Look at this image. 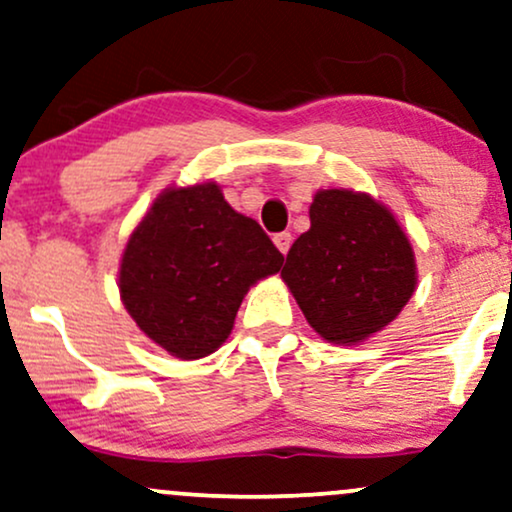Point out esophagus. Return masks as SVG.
Listing matches in <instances>:
<instances>
[{"instance_id":"esophagus-1","label":"esophagus","mask_w":512,"mask_h":512,"mask_svg":"<svg viewBox=\"0 0 512 512\" xmlns=\"http://www.w3.org/2000/svg\"><path fill=\"white\" fill-rule=\"evenodd\" d=\"M274 243H276V248L283 252V255H288L290 243H293V236H290L288 231H281V234H276V236H274Z\"/></svg>"}]
</instances>
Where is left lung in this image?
I'll use <instances>...</instances> for the list:
<instances>
[{"instance_id":"obj_1","label":"left lung","mask_w":512,"mask_h":512,"mask_svg":"<svg viewBox=\"0 0 512 512\" xmlns=\"http://www.w3.org/2000/svg\"><path fill=\"white\" fill-rule=\"evenodd\" d=\"M281 276L304 319L333 345H357L397 319L416 290L413 248L397 219L366 193L326 189Z\"/></svg>"}]
</instances>
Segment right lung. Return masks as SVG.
I'll use <instances>...</instances> for the list:
<instances>
[{
    "instance_id": "obj_1",
    "label": "right lung",
    "mask_w": 512,
    "mask_h": 512,
    "mask_svg": "<svg viewBox=\"0 0 512 512\" xmlns=\"http://www.w3.org/2000/svg\"><path fill=\"white\" fill-rule=\"evenodd\" d=\"M283 255L217 184L167 189L129 236L120 297L137 326L172 357H208L229 338L252 283Z\"/></svg>"
}]
</instances>
